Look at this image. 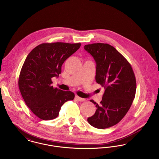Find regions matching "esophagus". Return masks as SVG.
<instances>
[{
    "label": "esophagus",
    "mask_w": 159,
    "mask_h": 159,
    "mask_svg": "<svg viewBox=\"0 0 159 159\" xmlns=\"http://www.w3.org/2000/svg\"><path fill=\"white\" fill-rule=\"evenodd\" d=\"M75 98L76 100H77L78 101H79V102H85V100H86L84 98H81V97L77 96V95H76V96L75 97Z\"/></svg>",
    "instance_id": "1"
}]
</instances>
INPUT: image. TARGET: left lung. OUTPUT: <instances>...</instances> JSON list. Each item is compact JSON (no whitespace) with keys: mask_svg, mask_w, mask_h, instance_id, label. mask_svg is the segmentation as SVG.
I'll return each instance as SVG.
<instances>
[{"mask_svg":"<svg viewBox=\"0 0 159 159\" xmlns=\"http://www.w3.org/2000/svg\"><path fill=\"white\" fill-rule=\"evenodd\" d=\"M96 62L95 80L104 87L102 100L88 118L90 125L104 129L118 124L130 108L136 90V78L130 63L115 47L104 43L85 45Z\"/></svg>","mask_w":159,"mask_h":159,"instance_id":"8db88e82","label":"left lung"}]
</instances>
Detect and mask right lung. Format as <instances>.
<instances>
[{"mask_svg":"<svg viewBox=\"0 0 159 159\" xmlns=\"http://www.w3.org/2000/svg\"><path fill=\"white\" fill-rule=\"evenodd\" d=\"M80 46V43H43L26 58L19 75V89L28 107L39 118H56L61 106L75 98L73 92L54 88L52 78L59 76L63 63Z\"/></svg>","mask_w":159,"mask_h":159,"instance_id":"1","label":"right lung"}]
</instances>
